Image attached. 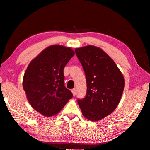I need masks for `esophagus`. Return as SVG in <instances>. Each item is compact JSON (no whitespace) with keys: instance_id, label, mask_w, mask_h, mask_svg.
<instances>
[{"instance_id":"esophagus-1","label":"esophagus","mask_w":150,"mask_h":150,"mask_svg":"<svg viewBox=\"0 0 150 150\" xmlns=\"http://www.w3.org/2000/svg\"><path fill=\"white\" fill-rule=\"evenodd\" d=\"M71 92L73 93V95L75 96L76 95V88H73V89L71 90Z\"/></svg>"}]
</instances>
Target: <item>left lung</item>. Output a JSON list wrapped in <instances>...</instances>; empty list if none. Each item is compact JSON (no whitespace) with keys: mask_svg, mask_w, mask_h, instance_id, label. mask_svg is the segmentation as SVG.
Returning a JSON list of instances; mask_svg holds the SVG:
<instances>
[{"mask_svg":"<svg viewBox=\"0 0 150 150\" xmlns=\"http://www.w3.org/2000/svg\"><path fill=\"white\" fill-rule=\"evenodd\" d=\"M87 80V94L78 99L83 115L98 121L117 107L124 88V79L112 59L100 47L94 45L76 48Z\"/></svg>","mask_w":150,"mask_h":150,"instance_id":"obj_1","label":"left lung"}]
</instances>
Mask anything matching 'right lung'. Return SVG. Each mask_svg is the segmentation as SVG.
<instances>
[{
    "mask_svg": "<svg viewBox=\"0 0 150 150\" xmlns=\"http://www.w3.org/2000/svg\"><path fill=\"white\" fill-rule=\"evenodd\" d=\"M74 54L71 47L52 45L28 66L23 88L32 108L43 116L57 115L73 97L72 93L64 86L63 69Z\"/></svg>",
    "mask_w": 150,
    "mask_h": 150,
    "instance_id": "add662e5",
    "label": "right lung"
}]
</instances>
